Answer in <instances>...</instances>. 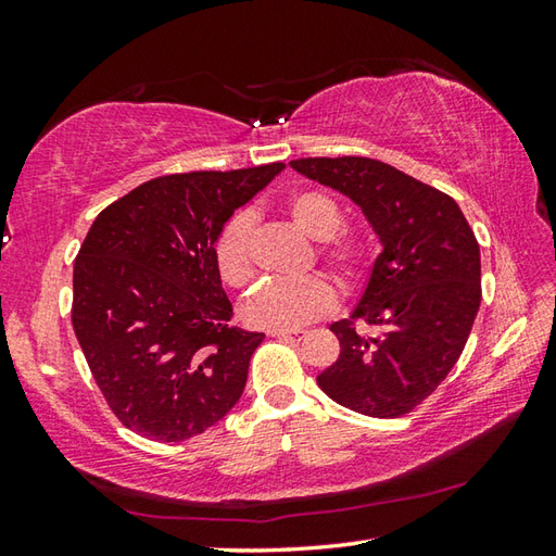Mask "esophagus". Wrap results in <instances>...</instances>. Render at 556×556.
<instances>
[{
    "label": "esophagus",
    "instance_id": "1",
    "mask_svg": "<svg viewBox=\"0 0 556 556\" xmlns=\"http://www.w3.org/2000/svg\"><path fill=\"white\" fill-rule=\"evenodd\" d=\"M269 334L271 337H277V339H301V329H293V332H291V329H269Z\"/></svg>",
    "mask_w": 556,
    "mask_h": 556
}]
</instances>
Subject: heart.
Masks as SVG:
<instances>
[{
    "mask_svg": "<svg viewBox=\"0 0 556 556\" xmlns=\"http://www.w3.org/2000/svg\"><path fill=\"white\" fill-rule=\"evenodd\" d=\"M287 210L299 227L323 241L320 257L344 285H356L365 275L370 260L368 241L358 231L341 229L344 212L337 200L317 191L303 188L291 193ZM253 229L255 215L251 210H239L222 224L212 245L219 277L233 289H245L253 281ZM334 289L323 277H305L296 281H265L243 305L245 323L267 329H299L334 308Z\"/></svg>",
    "mask_w": 556,
    "mask_h": 556,
    "instance_id": "b5f03b06",
    "label": "heart"
}]
</instances>
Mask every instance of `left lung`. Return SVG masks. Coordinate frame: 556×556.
Segmentation results:
<instances>
[{
    "label": "left lung",
    "mask_w": 556,
    "mask_h": 556,
    "mask_svg": "<svg viewBox=\"0 0 556 556\" xmlns=\"http://www.w3.org/2000/svg\"><path fill=\"white\" fill-rule=\"evenodd\" d=\"M291 167L356 203L380 236L368 287L334 323L339 358L323 392L370 418H399L444 382L480 308V245L454 198L370 157H305ZM374 327L365 336L357 327Z\"/></svg>",
    "instance_id": "8db88e82"
}]
</instances>
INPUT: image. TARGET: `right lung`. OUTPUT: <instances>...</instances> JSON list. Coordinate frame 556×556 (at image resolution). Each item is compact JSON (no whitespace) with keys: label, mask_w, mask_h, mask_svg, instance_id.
<instances>
[{"label":"right lung","mask_w":556,"mask_h":556,"mask_svg":"<svg viewBox=\"0 0 556 556\" xmlns=\"http://www.w3.org/2000/svg\"><path fill=\"white\" fill-rule=\"evenodd\" d=\"M281 169L160 176L92 222L74 263L71 323L104 401L136 434L191 440L241 399L265 334L229 325L212 245Z\"/></svg>","instance_id":"1"}]
</instances>
